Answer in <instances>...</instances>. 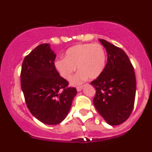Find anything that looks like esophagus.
<instances>
[{
    "instance_id": "obj_1",
    "label": "esophagus",
    "mask_w": 152,
    "mask_h": 152,
    "mask_svg": "<svg viewBox=\"0 0 152 152\" xmlns=\"http://www.w3.org/2000/svg\"><path fill=\"white\" fill-rule=\"evenodd\" d=\"M82 88H83V86L79 85V86H77V88H76V89H77V91H81V90H82Z\"/></svg>"
}]
</instances>
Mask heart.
Returning a JSON list of instances; mask_svg holds the SVG:
<instances>
[{
  "label": "heart",
  "instance_id": "1",
  "mask_svg": "<svg viewBox=\"0 0 152 152\" xmlns=\"http://www.w3.org/2000/svg\"><path fill=\"white\" fill-rule=\"evenodd\" d=\"M105 49L100 44L86 43L75 45L66 51L64 58H57L54 66L57 72L65 80H70L76 70L72 82L80 83L86 80L94 79L101 74L106 64Z\"/></svg>",
  "mask_w": 152,
  "mask_h": 152
}]
</instances>
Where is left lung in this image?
<instances>
[{
	"label": "left lung",
	"instance_id": "left-lung-1",
	"mask_svg": "<svg viewBox=\"0 0 152 152\" xmlns=\"http://www.w3.org/2000/svg\"><path fill=\"white\" fill-rule=\"evenodd\" d=\"M107 52V62L97 78L93 103L108 124L117 126L129 117L135 103L136 80L133 66L122 49L100 39Z\"/></svg>",
	"mask_w": 152,
	"mask_h": 152
}]
</instances>
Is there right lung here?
Here are the masks:
<instances>
[{
  "instance_id": "1",
  "label": "right lung",
  "mask_w": 152,
  "mask_h": 152,
  "mask_svg": "<svg viewBox=\"0 0 152 152\" xmlns=\"http://www.w3.org/2000/svg\"><path fill=\"white\" fill-rule=\"evenodd\" d=\"M56 55L48 43L36 47L24 58L20 84L26 106L40 122L56 125L68 115L77 94L54 66Z\"/></svg>"
}]
</instances>
